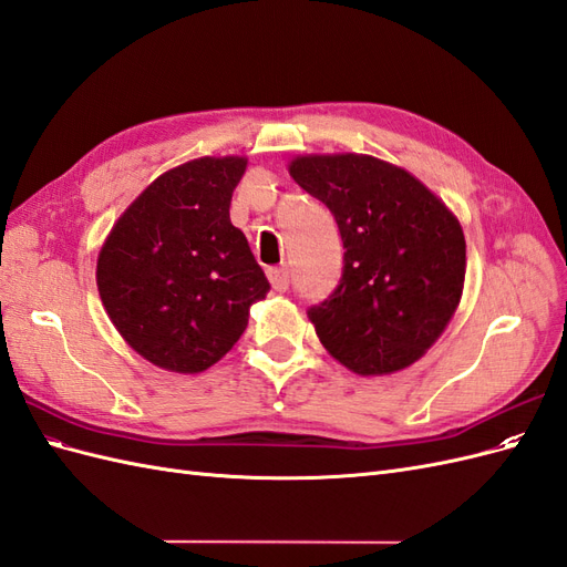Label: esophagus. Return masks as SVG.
<instances>
[{"mask_svg": "<svg viewBox=\"0 0 567 567\" xmlns=\"http://www.w3.org/2000/svg\"><path fill=\"white\" fill-rule=\"evenodd\" d=\"M267 277H269L274 290H279V293H284V290H288V286H290V271H288L286 265H281V267H269V269H267Z\"/></svg>", "mask_w": 567, "mask_h": 567, "instance_id": "esophagus-1", "label": "esophagus"}]
</instances>
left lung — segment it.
<instances>
[{"instance_id": "left-lung-1", "label": "left lung", "mask_w": 567, "mask_h": 567, "mask_svg": "<svg viewBox=\"0 0 567 567\" xmlns=\"http://www.w3.org/2000/svg\"><path fill=\"white\" fill-rule=\"evenodd\" d=\"M290 175L331 210L346 248L333 293L307 310L323 348L362 375L414 364L461 300L458 219L406 169L371 156H305Z\"/></svg>"}]
</instances>
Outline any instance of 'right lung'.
<instances>
[{
  "label": "right lung",
  "mask_w": 567,
  "mask_h": 567,
  "mask_svg": "<svg viewBox=\"0 0 567 567\" xmlns=\"http://www.w3.org/2000/svg\"><path fill=\"white\" fill-rule=\"evenodd\" d=\"M244 158H198L161 175L117 219L96 262L111 321L156 367L198 373L225 357L269 281L229 219Z\"/></svg>",
  "instance_id": "obj_1"
}]
</instances>
